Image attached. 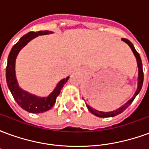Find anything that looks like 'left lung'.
<instances>
[{"label": "left lung", "instance_id": "obj_1", "mask_svg": "<svg viewBox=\"0 0 149 149\" xmlns=\"http://www.w3.org/2000/svg\"><path fill=\"white\" fill-rule=\"evenodd\" d=\"M122 40L125 41L126 44H128L129 47L131 48L132 51L133 52V54L136 56V61H137V65H138V87L136 91V93L133 95V97H132L130 100H128V102L126 104H125L123 106H121L120 108H119L116 110H114V111H112V112H101V111H98V110H96L95 109H93L91 108L89 105H86L88 108V111L93 113V115L97 116L98 117H112V116H115L116 115H119L120 114L121 112H123L125 111L127 108H128L130 104H132V102L134 100L135 97H136L138 95V93H140L141 88H142V85H143V81H144V72H143V67H142V62H141V56L139 55V53L136 52V50L135 49L134 46L132 44L128 39H125V38H122Z\"/></svg>", "mask_w": 149, "mask_h": 149}]
</instances>
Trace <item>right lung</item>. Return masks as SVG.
<instances>
[{
	"label": "right lung",
	"instance_id": "1",
	"mask_svg": "<svg viewBox=\"0 0 149 149\" xmlns=\"http://www.w3.org/2000/svg\"><path fill=\"white\" fill-rule=\"evenodd\" d=\"M50 33H52V32L39 31L30 32L25 34L19 40L17 44L13 45L8 57V63L6 67V81L8 88L18 105L21 109L32 113H40L52 109V106L55 104L56 97H58L62 88L69 78L67 77L60 81L53 92L47 97H38L35 95L29 93L27 92L22 90L18 85L15 73V61L20 50L26 45L31 40H33L37 36Z\"/></svg>",
	"mask_w": 149,
	"mask_h": 149
}]
</instances>
